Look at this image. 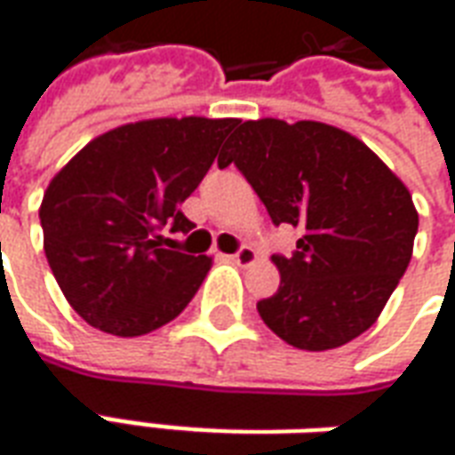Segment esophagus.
<instances>
[{
	"label": "esophagus",
	"instance_id": "34e87169",
	"mask_svg": "<svg viewBox=\"0 0 455 455\" xmlns=\"http://www.w3.org/2000/svg\"><path fill=\"white\" fill-rule=\"evenodd\" d=\"M228 260H234L236 266H253V263H258V253H256V248H251V246H243V248H238L236 253H231V256H227Z\"/></svg>",
	"mask_w": 455,
	"mask_h": 455
}]
</instances>
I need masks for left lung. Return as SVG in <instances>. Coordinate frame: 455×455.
<instances>
[{
    "instance_id": "1",
    "label": "left lung",
    "mask_w": 455,
    "mask_h": 455,
    "mask_svg": "<svg viewBox=\"0 0 455 455\" xmlns=\"http://www.w3.org/2000/svg\"><path fill=\"white\" fill-rule=\"evenodd\" d=\"M236 165L273 224L302 231L292 258L273 256L280 287L258 315L302 351L368 331L410 266L419 214L407 185L348 131L322 121L238 124L219 156Z\"/></svg>"
}]
</instances>
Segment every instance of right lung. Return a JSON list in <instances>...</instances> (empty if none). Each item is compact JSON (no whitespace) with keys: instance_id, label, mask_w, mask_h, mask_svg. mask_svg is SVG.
I'll list each match as a JSON object with an SVG mask.
<instances>
[{"instance_id":"right-lung-1","label":"right lung","mask_w":455,"mask_h":455,"mask_svg":"<svg viewBox=\"0 0 455 455\" xmlns=\"http://www.w3.org/2000/svg\"><path fill=\"white\" fill-rule=\"evenodd\" d=\"M238 119L163 116L92 139L45 189L44 251L65 299L114 336L156 331L189 305L209 256L163 248L195 228L180 204L197 189Z\"/></svg>"}]
</instances>
